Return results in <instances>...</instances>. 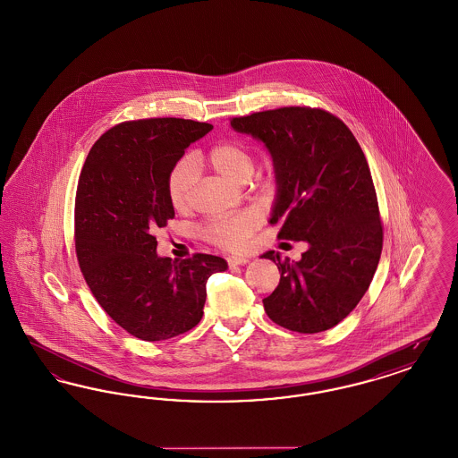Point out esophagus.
<instances>
[{
    "label": "esophagus",
    "instance_id": "obj_1",
    "mask_svg": "<svg viewBox=\"0 0 458 458\" xmlns=\"http://www.w3.org/2000/svg\"><path fill=\"white\" fill-rule=\"evenodd\" d=\"M250 261L247 256H232V258H228V264L230 266H242V264H247V262Z\"/></svg>",
    "mask_w": 458,
    "mask_h": 458
}]
</instances>
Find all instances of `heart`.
<instances>
[{"mask_svg": "<svg viewBox=\"0 0 458 458\" xmlns=\"http://www.w3.org/2000/svg\"><path fill=\"white\" fill-rule=\"evenodd\" d=\"M209 165L221 176L235 182H245L254 172V157L250 151L237 140H225L208 153ZM199 168L191 156L182 157L166 178V194L174 209H185L196 189ZM259 225L256 211H240L225 218L211 219L206 223L204 237L225 249H237Z\"/></svg>", "mask_w": 458, "mask_h": 458, "instance_id": "1", "label": "heart"}]
</instances>
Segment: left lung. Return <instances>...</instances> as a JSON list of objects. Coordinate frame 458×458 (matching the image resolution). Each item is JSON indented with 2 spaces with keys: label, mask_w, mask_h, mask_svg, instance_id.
I'll return each mask as SVG.
<instances>
[{
  "label": "left lung",
  "mask_w": 458,
  "mask_h": 458,
  "mask_svg": "<svg viewBox=\"0 0 458 458\" xmlns=\"http://www.w3.org/2000/svg\"><path fill=\"white\" fill-rule=\"evenodd\" d=\"M273 157L278 239L305 242L302 259L267 250L282 276L262 301L269 319L297 333L344 321L368 292L383 249L369 165L349 127L325 109L288 106L232 118Z\"/></svg>",
  "instance_id": "1"
}]
</instances>
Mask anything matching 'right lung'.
<instances>
[{
    "label": "right lung",
    "instance_id": "right-lung-1",
    "mask_svg": "<svg viewBox=\"0 0 458 458\" xmlns=\"http://www.w3.org/2000/svg\"><path fill=\"white\" fill-rule=\"evenodd\" d=\"M213 125L183 118L125 122L103 133L79 176L75 250L92 295L133 336L161 342L196 327L206 284L226 271L218 256L172 261L154 232L174 218L166 178Z\"/></svg>",
    "mask_w": 458,
    "mask_h": 458
}]
</instances>
